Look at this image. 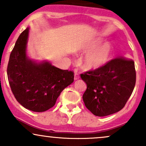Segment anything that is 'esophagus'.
Here are the masks:
<instances>
[{
	"label": "esophagus",
	"mask_w": 146,
	"mask_h": 146,
	"mask_svg": "<svg viewBox=\"0 0 146 146\" xmlns=\"http://www.w3.org/2000/svg\"><path fill=\"white\" fill-rule=\"evenodd\" d=\"M79 78H80V75H79V74L78 73H77V72H75V73H74V80H78Z\"/></svg>",
	"instance_id": "34e87169"
}]
</instances>
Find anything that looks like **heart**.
<instances>
[{
  "instance_id": "1",
  "label": "heart",
  "mask_w": 146,
  "mask_h": 146,
  "mask_svg": "<svg viewBox=\"0 0 146 146\" xmlns=\"http://www.w3.org/2000/svg\"><path fill=\"white\" fill-rule=\"evenodd\" d=\"M100 38H95L84 44L82 53H86L82 58L81 65L86 70H95L102 67L110 61L113 56L114 48L108 42L102 44Z\"/></svg>"
}]
</instances>
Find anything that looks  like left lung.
<instances>
[{
    "label": "left lung",
    "instance_id": "obj_1",
    "mask_svg": "<svg viewBox=\"0 0 146 146\" xmlns=\"http://www.w3.org/2000/svg\"><path fill=\"white\" fill-rule=\"evenodd\" d=\"M87 85L82 98L95 116L104 117L121 110L132 95L136 83L132 60L118 57L102 67L80 75Z\"/></svg>",
    "mask_w": 146,
    "mask_h": 146
}]
</instances>
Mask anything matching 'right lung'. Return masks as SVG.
<instances>
[{"label":"right lung","mask_w":146,"mask_h":146,"mask_svg":"<svg viewBox=\"0 0 146 146\" xmlns=\"http://www.w3.org/2000/svg\"><path fill=\"white\" fill-rule=\"evenodd\" d=\"M29 27L18 37L9 56L7 78L15 98L27 109L44 112L56 104L61 92L74 81V73L48 62L36 63L26 55Z\"/></svg>","instance_id":"1"}]
</instances>
